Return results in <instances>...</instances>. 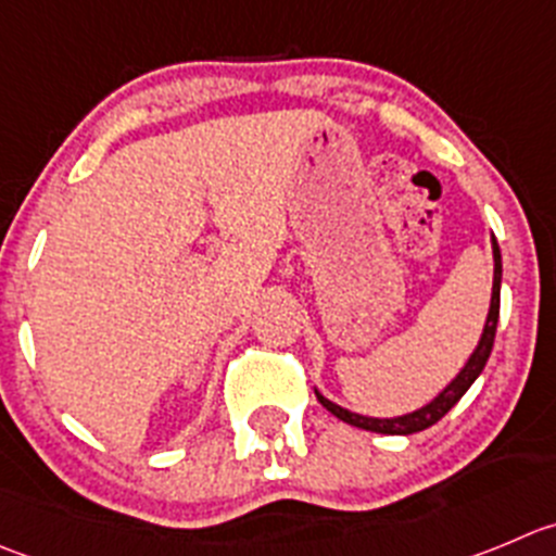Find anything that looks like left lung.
Returning <instances> with one entry per match:
<instances>
[{
	"label": "left lung",
	"instance_id": "obj_1",
	"mask_svg": "<svg viewBox=\"0 0 556 556\" xmlns=\"http://www.w3.org/2000/svg\"><path fill=\"white\" fill-rule=\"evenodd\" d=\"M491 245H494V287H491V308H489V319H485V327H483V336H480V343L478 349L472 352V357L467 361V366L462 368V374H458L456 379H453L451 384H447L445 390H442L437 399L431 401V404H426L422 409L412 412V415H401V417H366V415H357V412H349L343 409V406L332 404V401H327L325 395L316 393V399H319V404L325 406L330 415H336L338 420L349 422V426H357V428H366V431H374V433H401V437H406V433H417V431H426L428 426H433V422H440L442 417L447 415V412L453 409V406L462 401V395L467 393L469 388H472L475 379L480 377V371L485 368V363H489V354H491V346H494V336H496V321H500V283H502V256H500V245H496V240H491Z\"/></svg>",
	"mask_w": 556,
	"mask_h": 556
}]
</instances>
